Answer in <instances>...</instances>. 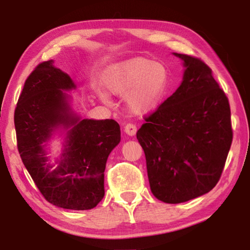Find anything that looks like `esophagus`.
Masks as SVG:
<instances>
[{"label": "esophagus", "mask_w": 250, "mask_h": 250, "mask_svg": "<svg viewBox=\"0 0 250 250\" xmlns=\"http://www.w3.org/2000/svg\"><path fill=\"white\" fill-rule=\"evenodd\" d=\"M124 132H125L127 135H129V136L135 135V133H136V126L133 125V124H126V125L124 126Z\"/></svg>", "instance_id": "34e87169"}]
</instances>
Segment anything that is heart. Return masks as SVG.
<instances>
[{
    "mask_svg": "<svg viewBox=\"0 0 250 250\" xmlns=\"http://www.w3.org/2000/svg\"><path fill=\"white\" fill-rule=\"evenodd\" d=\"M104 85L109 93L125 97L129 114L146 115L156 110L166 97L170 85V73L165 63L146 58H133L111 67L104 76ZM98 98L105 105H111L104 92Z\"/></svg>",
    "mask_w": 250,
    "mask_h": 250,
    "instance_id": "obj_1",
    "label": "heart"
}]
</instances>
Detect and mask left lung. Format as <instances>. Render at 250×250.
<instances>
[{"instance_id":"1","label":"left lung","mask_w":250,"mask_h":250,"mask_svg":"<svg viewBox=\"0 0 250 250\" xmlns=\"http://www.w3.org/2000/svg\"><path fill=\"white\" fill-rule=\"evenodd\" d=\"M173 54L182 60V82L136 133L150 189L166 204L209 192L232 143L230 104L210 68L197 58Z\"/></svg>"}]
</instances>
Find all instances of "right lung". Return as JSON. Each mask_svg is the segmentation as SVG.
Listing matches in <instances>:
<instances>
[{
	"label": "right lung",
	"mask_w": 250,
	"mask_h": 250,
	"mask_svg": "<svg viewBox=\"0 0 250 250\" xmlns=\"http://www.w3.org/2000/svg\"><path fill=\"white\" fill-rule=\"evenodd\" d=\"M53 63H40L23 85L15 111L18 150L49 203L92 209L104 197L105 164L121 142V127L114 119L82 118L67 93L76 84ZM56 136L63 139V148L52 159L49 143Z\"/></svg>",
	"instance_id": "1"
}]
</instances>
